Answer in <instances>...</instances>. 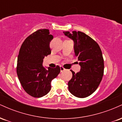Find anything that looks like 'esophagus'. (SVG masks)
I'll list each match as a JSON object with an SVG mask.
<instances>
[{"label":"esophagus","instance_id":"esophagus-1","mask_svg":"<svg viewBox=\"0 0 122 122\" xmlns=\"http://www.w3.org/2000/svg\"><path fill=\"white\" fill-rule=\"evenodd\" d=\"M60 70H61V72H62L64 71H65V69L64 68V67L62 66H60Z\"/></svg>","mask_w":122,"mask_h":122}]
</instances>
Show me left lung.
<instances>
[{"instance_id": "left-lung-1", "label": "left lung", "mask_w": 122, "mask_h": 122, "mask_svg": "<svg viewBox=\"0 0 122 122\" xmlns=\"http://www.w3.org/2000/svg\"><path fill=\"white\" fill-rule=\"evenodd\" d=\"M74 42L75 56L81 66L75 73L71 70L72 77L68 82L69 92L76 97L84 98L96 90L104 73V60L100 47L96 41L81 31L63 32Z\"/></svg>"}]
</instances>
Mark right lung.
Masks as SVG:
<instances>
[{
    "instance_id": "add662e5",
    "label": "right lung",
    "mask_w": 122,
    "mask_h": 122,
    "mask_svg": "<svg viewBox=\"0 0 122 122\" xmlns=\"http://www.w3.org/2000/svg\"><path fill=\"white\" fill-rule=\"evenodd\" d=\"M48 29H40L24 41L18 56L16 72L22 87L34 97H41L51 89V80L60 72V68H45L44 57L51 54L50 42L53 40Z\"/></svg>"
}]
</instances>
